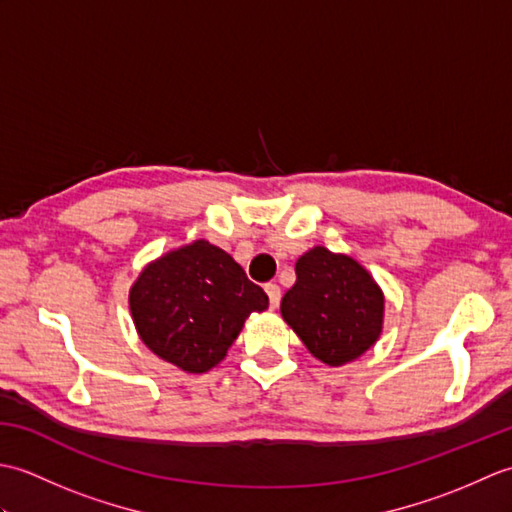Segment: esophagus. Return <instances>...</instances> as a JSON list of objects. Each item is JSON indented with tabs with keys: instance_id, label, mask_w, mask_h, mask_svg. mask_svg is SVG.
<instances>
[{
	"instance_id": "1",
	"label": "esophagus",
	"mask_w": 512,
	"mask_h": 512,
	"mask_svg": "<svg viewBox=\"0 0 512 512\" xmlns=\"http://www.w3.org/2000/svg\"><path fill=\"white\" fill-rule=\"evenodd\" d=\"M266 295L270 299V308H277L281 301V288L277 284H266Z\"/></svg>"
}]
</instances>
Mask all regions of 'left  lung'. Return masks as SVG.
<instances>
[{
	"label": "left lung",
	"instance_id": "1",
	"mask_svg": "<svg viewBox=\"0 0 512 512\" xmlns=\"http://www.w3.org/2000/svg\"><path fill=\"white\" fill-rule=\"evenodd\" d=\"M295 273V286L281 299V317L314 358L341 367L376 345L385 295L354 257L314 246L297 259Z\"/></svg>",
	"mask_w": 512,
	"mask_h": 512
}]
</instances>
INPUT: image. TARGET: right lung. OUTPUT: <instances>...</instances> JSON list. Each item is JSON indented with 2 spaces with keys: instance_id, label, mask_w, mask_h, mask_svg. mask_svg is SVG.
I'll use <instances>...</instances> for the list:
<instances>
[{
  "instance_id": "right-lung-1",
  "label": "right lung",
  "mask_w": 512,
  "mask_h": 512,
  "mask_svg": "<svg viewBox=\"0 0 512 512\" xmlns=\"http://www.w3.org/2000/svg\"><path fill=\"white\" fill-rule=\"evenodd\" d=\"M266 308V292L206 239L149 262L129 288L140 341L187 374H204L222 363L250 312Z\"/></svg>"
}]
</instances>
